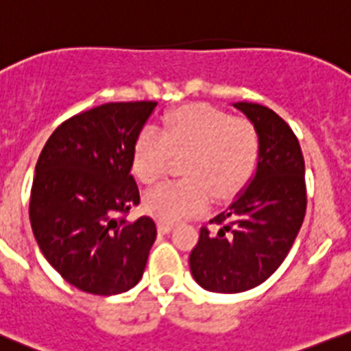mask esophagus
<instances>
[{
	"label": "esophagus",
	"instance_id": "esophagus-1",
	"mask_svg": "<svg viewBox=\"0 0 351 351\" xmlns=\"http://www.w3.org/2000/svg\"><path fill=\"white\" fill-rule=\"evenodd\" d=\"M173 229L172 223L169 222H158V232H162V234H169L170 231Z\"/></svg>",
	"mask_w": 351,
	"mask_h": 351
}]
</instances>
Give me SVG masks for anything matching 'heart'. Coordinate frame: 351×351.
<instances>
[{"instance_id": "obj_1", "label": "heart", "mask_w": 351, "mask_h": 351, "mask_svg": "<svg viewBox=\"0 0 351 351\" xmlns=\"http://www.w3.org/2000/svg\"><path fill=\"white\" fill-rule=\"evenodd\" d=\"M262 141L248 119L208 105H184L163 117L162 129L139 132L132 146V170L143 184L165 173L173 155H186V179L169 181L146 193L145 206L162 222H179L202 212L210 193L229 198L241 191L258 167Z\"/></svg>"}]
</instances>
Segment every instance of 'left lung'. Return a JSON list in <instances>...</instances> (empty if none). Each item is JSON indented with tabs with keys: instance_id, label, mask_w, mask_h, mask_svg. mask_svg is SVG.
Listing matches in <instances>:
<instances>
[{
	"instance_id": "obj_1",
	"label": "left lung",
	"mask_w": 351,
	"mask_h": 351,
	"mask_svg": "<svg viewBox=\"0 0 351 351\" xmlns=\"http://www.w3.org/2000/svg\"><path fill=\"white\" fill-rule=\"evenodd\" d=\"M258 129L262 152L255 178L229 208L203 226L189 255L202 288L241 293L262 285L291 250L306 210L305 162L295 132L267 106L234 103Z\"/></svg>"
}]
</instances>
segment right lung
<instances>
[{"label": "right lung", "instance_id": "obj_1", "mask_svg": "<svg viewBox=\"0 0 351 351\" xmlns=\"http://www.w3.org/2000/svg\"><path fill=\"white\" fill-rule=\"evenodd\" d=\"M155 106L105 103L70 117L36 163L29 203L34 238L53 269L84 293H125L145 272L156 226L146 215H128L141 202L132 146Z\"/></svg>", "mask_w": 351, "mask_h": 351}]
</instances>
